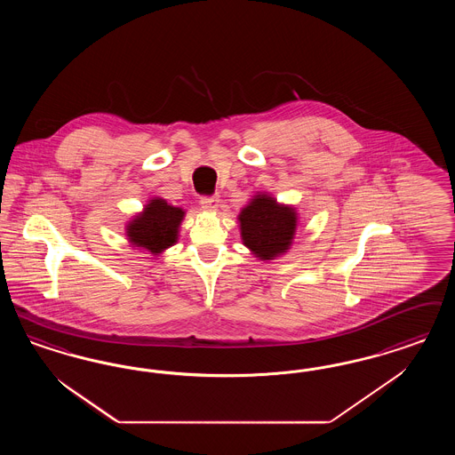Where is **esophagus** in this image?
Listing matches in <instances>:
<instances>
[{
    "instance_id": "obj_1",
    "label": "esophagus",
    "mask_w": 455,
    "mask_h": 455,
    "mask_svg": "<svg viewBox=\"0 0 455 455\" xmlns=\"http://www.w3.org/2000/svg\"><path fill=\"white\" fill-rule=\"evenodd\" d=\"M219 196H201L200 203L203 208L206 210H217L219 208Z\"/></svg>"
}]
</instances>
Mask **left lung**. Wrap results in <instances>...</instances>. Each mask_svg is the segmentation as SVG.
Masks as SVG:
<instances>
[{"label":"left lung","instance_id":"left-lung-1","mask_svg":"<svg viewBox=\"0 0 455 455\" xmlns=\"http://www.w3.org/2000/svg\"><path fill=\"white\" fill-rule=\"evenodd\" d=\"M243 243L260 259H273L291 245L296 213L269 196H257L240 213Z\"/></svg>","mask_w":455,"mask_h":455}]
</instances>
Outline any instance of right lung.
Masks as SVG:
<instances>
[{"instance_id":"1","label":"right lung","mask_w":455,"mask_h":455,"mask_svg":"<svg viewBox=\"0 0 455 455\" xmlns=\"http://www.w3.org/2000/svg\"><path fill=\"white\" fill-rule=\"evenodd\" d=\"M182 215L181 208L171 206L164 200L150 201L146 212L128 225L130 242L144 247L152 254L163 252L176 242Z\"/></svg>"}]
</instances>
